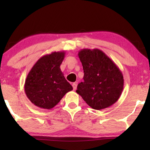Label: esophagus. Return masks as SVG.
Masks as SVG:
<instances>
[{"label": "esophagus", "instance_id": "obj_1", "mask_svg": "<svg viewBox=\"0 0 150 150\" xmlns=\"http://www.w3.org/2000/svg\"><path fill=\"white\" fill-rule=\"evenodd\" d=\"M72 87H73V89L75 90L76 89V87H77V84L76 83H74L73 84H72Z\"/></svg>", "mask_w": 150, "mask_h": 150}]
</instances>
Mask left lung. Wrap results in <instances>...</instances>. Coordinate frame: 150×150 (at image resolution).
I'll list each match as a JSON object with an SVG mask.
<instances>
[{"instance_id": "8db88e82", "label": "left lung", "mask_w": 150, "mask_h": 150, "mask_svg": "<svg viewBox=\"0 0 150 150\" xmlns=\"http://www.w3.org/2000/svg\"><path fill=\"white\" fill-rule=\"evenodd\" d=\"M83 65L84 81L76 93L90 107L108 108L120 98L124 88V76L117 65L99 49H83L79 52Z\"/></svg>"}]
</instances>
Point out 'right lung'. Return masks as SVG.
I'll list each match as a JSON object with an SVG mask.
<instances>
[{
    "mask_svg": "<svg viewBox=\"0 0 150 150\" xmlns=\"http://www.w3.org/2000/svg\"><path fill=\"white\" fill-rule=\"evenodd\" d=\"M65 54L62 51L44 55L38 59L28 74L24 91L34 105L51 109L73 89L60 69Z\"/></svg>",
    "mask_w": 150,
    "mask_h": 150,
    "instance_id": "add662e5",
    "label": "right lung"
}]
</instances>
